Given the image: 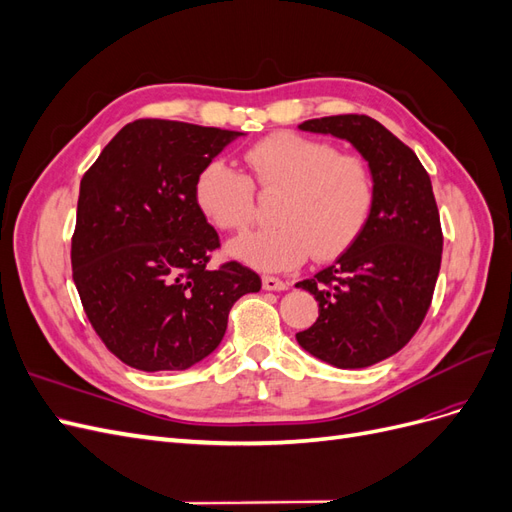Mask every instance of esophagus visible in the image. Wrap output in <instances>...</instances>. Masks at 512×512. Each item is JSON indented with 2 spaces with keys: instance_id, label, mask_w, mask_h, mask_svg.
Segmentation results:
<instances>
[{
  "instance_id": "esophagus-1",
  "label": "esophagus",
  "mask_w": 512,
  "mask_h": 512,
  "mask_svg": "<svg viewBox=\"0 0 512 512\" xmlns=\"http://www.w3.org/2000/svg\"><path fill=\"white\" fill-rule=\"evenodd\" d=\"M262 288H265V290H286L288 282L280 280V277L265 275V277H262Z\"/></svg>"
}]
</instances>
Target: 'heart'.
Returning a JSON list of instances; mask_svg holds the SVG:
<instances>
[{"label": "heart", "mask_w": 512, "mask_h": 512, "mask_svg": "<svg viewBox=\"0 0 512 512\" xmlns=\"http://www.w3.org/2000/svg\"><path fill=\"white\" fill-rule=\"evenodd\" d=\"M250 177L222 160L200 168L196 205L222 232H245L254 220V185L282 194L273 209L275 228L232 243L230 252L256 269L286 271L312 254L335 258L361 237L376 205L369 162L320 138L277 132L243 153Z\"/></svg>", "instance_id": "obj_1"}]
</instances>
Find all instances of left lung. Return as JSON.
Segmentation results:
<instances>
[{"instance_id": "1", "label": "left lung", "mask_w": 512, "mask_h": 512, "mask_svg": "<svg viewBox=\"0 0 512 512\" xmlns=\"http://www.w3.org/2000/svg\"><path fill=\"white\" fill-rule=\"evenodd\" d=\"M299 128L352 143L374 170L376 205L361 237L297 284L318 301L316 322L297 342L339 369L369 367L404 348L431 305L442 262L431 179L416 153L367 115L309 119Z\"/></svg>"}]
</instances>
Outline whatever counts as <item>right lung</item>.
Returning a JSON list of instances; mask_svg holds the SVG:
<instances>
[{
  "instance_id": "1",
  "label": "right lung",
  "mask_w": 512,
  "mask_h": 512,
  "mask_svg": "<svg viewBox=\"0 0 512 512\" xmlns=\"http://www.w3.org/2000/svg\"><path fill=\"white\" fill-rule=\"evenodd\" d=\"M243 132L168 119L123 126L81 179L72 277L91 327L119 361L181 371L220 346L258 273L211 269L220 237L196 205L200 168Z\"/></svg>"
}]
</instances>
